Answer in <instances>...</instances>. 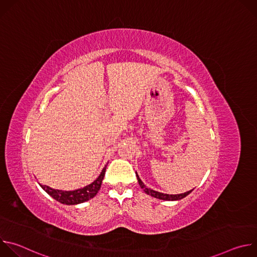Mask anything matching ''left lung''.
<instances>
[{
  "label": "left lung",
  "instance_id": "left-lung-1",
  "mask_svg": "<svg viewBox=\"0 0 257 257\" xmlns=\"http://www.w3.org/2000/svg\"><path fill=\"white\" fill-rule=\"evenodd\" d=\"M136 177H137V180H138V183H139L140 187L144 190L145 193H148V194L151 195V196H154V197H156V198L163 199V200H179V199H182V198H184L185 196H187V195H188L189 193H191V191L193 190V189H192V190H189V191H187V192H185V193H182V194H164V193L155 191V190H153V189H151V188H146V186L143 184V182L140 180L139 176L136 175Z\"/></svg>",
  "mask_w": 257,
  "mask_h": 257
}]
</instances>
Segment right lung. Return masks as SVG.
<instances>
[{"label":"right lung","mask_w":257,"mask_h":257,"mask_svg":"<svg viewBox=\"0 0 257 257\" xmlns=\"http://www.w3.org/2000/svg\"><path fill=\"white\" fill-rule=\"evenodd\" d=\"M105 170H106V166H104L100 175L97 177V179H95L91 183V184H89L83 188L74 190V191L57 190V189H53L47 185H41V186L54 199H56L57 201H59L63 204H68V205L72 204L73 205V204L82 203L84 201H87V200L93 198L96 195V193L98 192V190L101 186V182L104 177Z\"/></svg>","instance_id":"obj_1"}]
</instances>
